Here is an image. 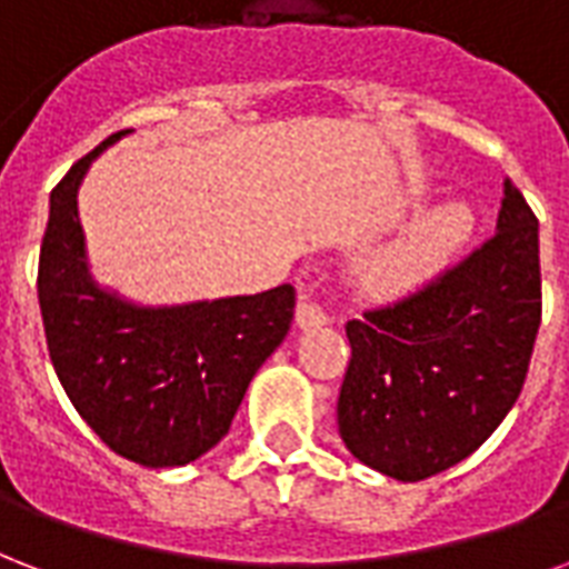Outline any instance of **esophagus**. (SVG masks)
<instances>
[{"label": "esophagus", "instance_id": "34e87169", "mask_svg": "<svg viewBox=\"0 0 569 569\" xmlns=\"http://www.w3.org/2000/svg\"><path fill=\"white\" fill-rule=\"evenodd\" d=\"M295 322H298V328H303V331L331 322V316H328V310H325V303L319 301L316 289H307V292L298 298V307H295Z\"/></svg>", "mask_w": 569, "mask_h": 569}]
</instances>
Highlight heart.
Segmentation results:
<instances>
[{"mask_svg":"<svg viewBox=\"0 0 569 569\" xmlns=\"http://www.w3.org/2000/svg\"><path fill=\"white\" fill-rule=\"evenodd\" d=\"M471 236V211L459 202H448L427 211L418 223L390 247L372 256L363 277L367 286L381 295L415 289L439 271Z\"/></svg>","mask_w":569,"mask_h":569,"instance_id":"1","label":"heart"}]
</instances>
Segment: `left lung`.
<instances>
[{
    "instance_id": "left-lung-1",
    "label": "left lung",
    "mask_w": 569,
    "mask_h": 569,
    "mask_svg": "<svg viewBox=\"0 0 569 569\" xmlns=\"http://www.w3.org/2000/svg\"><path fill=\"white\" fill-rule=\"evenodd\" d=\"M537 217L505 181L496 236L346 325L337 427L363 466L415 483L471 457L513 409L540 328Z\"/></svg>"
}]
</instances>
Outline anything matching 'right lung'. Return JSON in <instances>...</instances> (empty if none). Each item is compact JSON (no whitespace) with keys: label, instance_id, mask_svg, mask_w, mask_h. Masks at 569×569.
I'll list each match as a JSON object with an SVG mask.
<instances>
[{"label":"right lung","instance_id":"1","mask_svg":"<svg viewBox=\"0 0 569 569\" xmlns=\"http://www.w3.org/2000/svg\"><path fill=\"white\" fill-rule=\"evenodd\" d=\"M119 130L50 193L38 259L47 352L98 439L146 468L188 466L229 432L247 385L289 333L295 289L181 307H137L98 289L86 266L77 190Z\"/></svg>","mask_w":569,"mask_h":569}]
</instances>
